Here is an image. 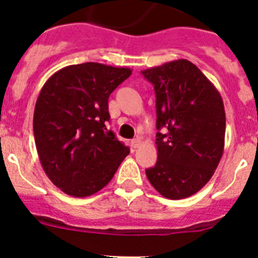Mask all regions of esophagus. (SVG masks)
Instances as JSON below:
<instances>
[{
    "instance_id": "obj_1",
    "label": "esophagus",
    "mask_w": 258,
    "mask_h": 258,
    "mask_svg": "<svg viewBox=\"0 0 258 258\" xmlns=\"http://www.w3.org/2000/svg\"><path fill=\"white\" fill-rule=\"evenodd\" d=\"M141 145V140L140 138H134V140L131 141V146L133 147V149H138Z\"/></svg>"
}]
</instances>
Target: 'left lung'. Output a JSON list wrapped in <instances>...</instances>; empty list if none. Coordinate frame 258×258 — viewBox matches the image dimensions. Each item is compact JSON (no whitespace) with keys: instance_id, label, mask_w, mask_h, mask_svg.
<instances>
[{"instance_id":"obj_1","label":"left lung","mask_w":258,"mask_h":258,"mask_svg":"<svg viewBox=\"0 0 258 258\" xmlns=\"http://www.w3.org/2000/svg\"><path fill=\"white\" fill-rule=\"evenodd\" d=\"M156 95L157 160L146 169L164 198L197 194L223 154L226 116L222 98L197 66L178 59L141 71Z\"/></svg>"}]
</instances>
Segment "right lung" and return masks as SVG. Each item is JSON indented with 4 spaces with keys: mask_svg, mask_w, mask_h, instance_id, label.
I'll use <instances>...</instances> for the list:
<instances>
[{
    "mask_svg": "<svg viewBox=\"0 0 258 258\" xmlns=\"http://www.w3.org/2000/svg\"><path fill=\"white\" fill-rule=\"evenodd\" d=\"M131 75L129 68L88 61L61 68L41 89L36 149L50 181L67 195L102 190L131 152L106 126L109 95Z\"/></svg>",
    "mask_w": 258,
    "mask_h": 258,
    "instance_id": "obj_1",
    "label": "right lung"
}]
</instances>
